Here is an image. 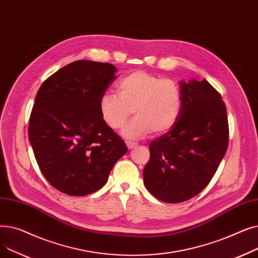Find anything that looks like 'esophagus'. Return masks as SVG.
I'll use <instances>...</instances> for the list:
<instances>
[{
  "mask_svg": "<svg viewBox=\"0 0 258 258\" xmlns=\"http://www.w3.org/2000/svg\"><path fill=\"white\" fill-rule=\"evenodd\" d=\"M125 143H126L127 148H133V147H135V146L137 145V143H136V142H132V141H126Z\"/></svg>",
  "mask_w": 258,
  "mask_h": 258,
  "instance_id": "esophagus-1",
  "label": "esophagus"
}]
</instances>
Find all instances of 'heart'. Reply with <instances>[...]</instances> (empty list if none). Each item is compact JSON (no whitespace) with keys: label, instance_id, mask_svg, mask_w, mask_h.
I'll use <instances>...</instances> for the list:
<instances>
[{"label":"heart","instance_id":"obj_1","mask_svg":"<svg viewBox=\"0 0 258 258\" xmlns=\"http://www.w3.org/2000/svg\"><path fill=\"white\" fill-rule=\"evenodd\" d=\"M183 93L177 81L146 71H134L117 84V94L105 93L99 101L104 123L113 130L124 125L132 112L136 115L122 131L127 139H139L153 132L170 131L180 117Z\"/></svg>","mask_w":258,"mask_h":258}]
</instances>
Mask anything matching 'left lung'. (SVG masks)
<instances>
[{
	"mask_svg": "<svg viewBox=\"0 0 258 258\" xmlns=\"http://www.w3.org/2000/svg\"><path fill=\"white\" fill-rule=\"evenodd\" d=\"M183 106L175 125L150 143L143 169L155 198L175 204L199 195L219 168L229 142L227 108L206 79L180 83Z\"/></svg>",
	"mask_w": 258,
	"mask_h": 258,
	"instance_id": "1",
	"label": "left lung"
}]
</instances>
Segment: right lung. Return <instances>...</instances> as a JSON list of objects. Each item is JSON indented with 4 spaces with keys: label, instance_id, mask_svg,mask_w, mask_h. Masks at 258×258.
Returning a JSON list of instances; mask_svg holds the SVG:
<instances>
[{
    "label": "right lung",
    "instance_id": "right-lung-1",
    "mask_svg": "<svg viewBox=\"0 0 258 258\" xmlns=\"http://www.w3.org/2000/svg\"><path fill=\"white\" fill-rule=\"evenodd\" d=\"M116 71L107 62L76 60L48 77L36 94L29 141L40 171L60 192L83 197L97 191L127 152L99 111Z\"/></svg>",
    "mask_w": 258,
    "mask_h": 258
}]
</instances>
